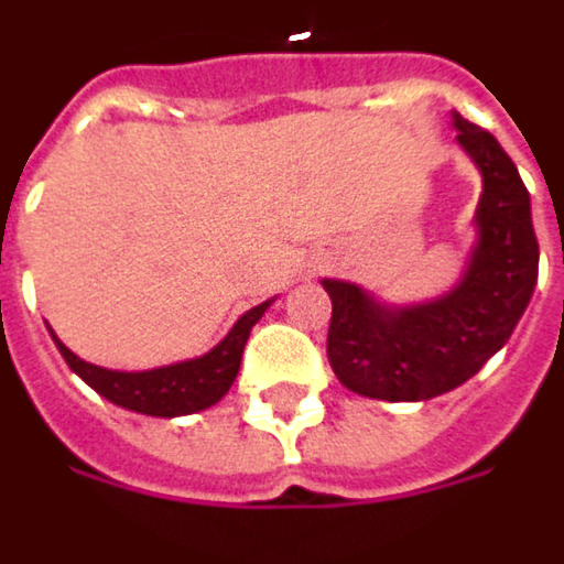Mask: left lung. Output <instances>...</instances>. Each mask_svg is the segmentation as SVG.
I'll return each instance as SVG.
<instances>
[{
  "instance_id": "8db88e82",
  "label": "left lung",
  "mask_w": 564,
  "mask_h": 564,
  "mask_svg": "<svg viewBox=\"0 0 564 564\" xmlns=\"http://www.w3.org/2000/svg\"><path fill=\"white\" fill-rule=\"evenodd\" d=\"M460 149L482 173L476 243L460 281L415 305H388L364 286L323 281L333 299L326 354L348 391L419 403L474 378L507 345L538 283L529 188L501 143L458 112Z\"/></svg>"
}]
</instances>
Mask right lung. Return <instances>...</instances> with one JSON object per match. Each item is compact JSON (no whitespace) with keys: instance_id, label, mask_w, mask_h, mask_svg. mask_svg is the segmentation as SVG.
<instances>
[{"instance_id":"1","label":"right lung","mask_w":564,"mask_h":564,"mask_svg":"<svg viewBox=\"0 0 564 564\" xmlns=\"http://www.w3.org/2000/svg\"><path fill=\"white\" fill-rule=\"evenodd\" d=\"M269 305L271 299L247 311L241 321L231 326V333L214 350H207L204 357L145 369V372H118V369L94 366L76 357L54 333H51V338L61 348L69 369L100 397H106L109 403L140 412V415H152V419H176V415H192L200 409H210L226 397L238 369H241L243 345L250 338V329L269 311Z\"/></svg>"}]
</instances>
